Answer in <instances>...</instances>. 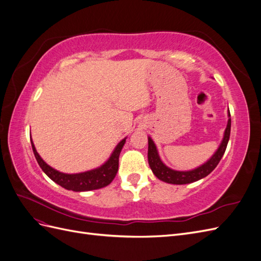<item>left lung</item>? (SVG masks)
<instances>
[{
    "instance_id": "1",
    "label": "left lung",
    "mask_w": 261,
    "mask_h": 261,
    "mask_svg": "<svg viewBox=\"0 0 261 261\" xmlns=\"http://www.w3.org/2000/svg\"><path fill=\"white\" fill-rule=\"evenodd\" d=\"M227 116H228V120H227L226 128L224 130V135L220 146L216 150V152L212 154V156L207 162H204L203 164L199 165V167L189 171H176L169 168L168 165H165L160 159V155H159V152H158L154 141L151 139V137L148 136V163H149L150 169H151V171L153 172V174L160 180L165 181V183L175 184V185L193 183V181H197L209 175L210 173L216 169L220 160L222 159L228 143V139H230V133H231L230 110L227 111Z\"/></svg>"
}]
</instances>
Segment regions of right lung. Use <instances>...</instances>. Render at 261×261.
<instances>
[{
  "instance_id": "obj_1",
  "label": "right lung",
  "mask_w": 261,
  "mask_h": 261,
  "mask_svg": "<svg viewBox=\"0 0 261 261\" xmlns=\"http://www.w3.org/2000/svg\"><path fill=\"white\" fill-rule=\"evenodd\" d=\"M126 138L127 137L122 139L120 143L116 145L109 159L103 164L100 165L99 168L82 173H75V174H67V173H63L51 168L49 164H46L43 161L42 158L37 152L36 147L33 143V139L30 138V140L31 147H33L34 154L36 156L38 164L40 165L42 171L53 181H55V183L59 184L60 186L64 187L65 189H68V191L88 192L93 191V189L106 187L114 179L118 170V158H120L122 148L126 143Z\"/></svg>"
}]
</instances>
